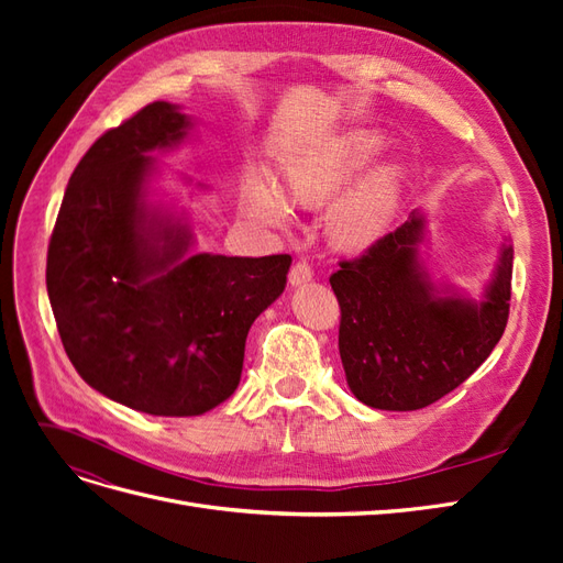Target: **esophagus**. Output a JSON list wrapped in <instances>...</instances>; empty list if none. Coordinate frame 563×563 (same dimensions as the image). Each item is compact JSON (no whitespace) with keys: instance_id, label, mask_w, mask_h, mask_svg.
<instances>
[{"instance_id":"1","label":"esophagus","mask_w":563,"mask_h":563,"mask_svg":"<svg viewBox=\"0 0 563 563\" xmlns=\"http://www.w3.org/2000/svg\"><path fill=\"white\" fill-rule=\"evenodd\" d=\"M310 279H312V267L308 263H296L291 272H288V282H291V286H302Z\"/></svg>"}]
</instances>
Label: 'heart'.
Returning <instances> with one entry per match:
<instances>
[{"instance_id": "heart-1", "label": "heart", "mask_w": 563, "mask_h": 563, "mask_svg": "<svg viewBox=\"0 0 563 563\" xmlns=\"http://www.w3.org/2000/svg\"><path fill=\"white\" fill-rule=\"evenodd\" d=\"M385 147V135L373 129H354L333 145L302 155L284 166L286 190L302 207L329 209L331 240L350 251L376 246L395 228L406 201L408 176L397 162L371 165ZM246 211L272 228L291 225L294 211L279 187L261 176L244 183Z\"/></svg>"}]
</instances>
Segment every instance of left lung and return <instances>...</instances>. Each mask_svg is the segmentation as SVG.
I'll return each instance as SVG.
<instances>
[{
  "mask_svg": "<svg viewBox=\"0 0 563 563\" xmlns=\"http://www.w3.org/2000/svg\"><path fill=\"white\" fill-rule=\"evenodd\" d=\"M428 216L343 261L331 275L340 302L338 350L352 395L380 411H418L463 385L507 327L515 249L503 236L479 300L437 282L422 258Z\"/></svg>",
  "mask_w": 563,
  "mask_h": 563,
  "instance_id": "left-lung-1",
  "label": "left lung"
}]
</instances>
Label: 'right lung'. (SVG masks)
<instances>
[{
    "mask_svg": "<svg viewBox=\"0 0 563 563\" xmlns=\"http://www.w3.org/2000/svg\"><path fill=\"white\" fill-rule=\"evenodd\" d=\"M192 129L180 106L157 100L100 135L67 183L46 258L51 310L84 383L168 418L232 395L251 323L291 267L286 253H192L190 218L157 187V155Z\"/></svg>",
    "mask_w": 563,
    "mask_h": 563,
    "instance_id": "1",
    "label": "right lung"
}]
</instances>
